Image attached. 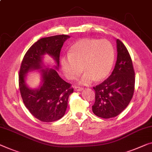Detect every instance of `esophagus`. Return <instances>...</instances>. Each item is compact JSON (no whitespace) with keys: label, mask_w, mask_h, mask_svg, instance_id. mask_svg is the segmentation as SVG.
<instances>
[{"label":"esophagus","mask_w":152,"mask_h":152,"mask_svg":"<svg viewBox=\"0 0 152 152\" xmlns=\"http://www.w3.org/2000/svg\"><path fill=\"white\" fill-rule=\"evenodd\" d=\"M83 90V88H81V87H75V91H82Z\"/></svg>","instance_id":"obj_1"}]
</instances>
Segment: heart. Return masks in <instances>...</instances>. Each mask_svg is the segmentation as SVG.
<instances>
[{"mask_svg": "<svg viewBox=\"0 0 152 152\" xmlns=\"http://www.w3.org/2000/svg\"><path fill=\"white\" fill-rule=\"evenodd\" d=\"M115 52L108 41L85 38L79 39L71 46L69 56L63 57L61 67L67 79L73 80L82 71L78 79L80 85H89L93 81L105 79L113 66Z\"/></svg>", "mask_w": 152, "mask_h": 152, "instance_id": "obj_1", "label": "heart"}]
</instances>
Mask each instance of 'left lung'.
<instances>
[{"label":"left lung","mask_w":152,"mask_h":152,"mask_svg":"<svg viewBox=\"0 0 152 152\" xmlns=\"http://www.w3.org/2000/svg\"><path fill=\"white\" fill-rule=\"evenodd\" d=\"M117 61L113 72L105 81L93 88L95 102L92 111L100 118L109 119L118 115L126 108L134 90V71L126 48L119 39Z\"/></svg>","instance_id":"1"}]
</instances>
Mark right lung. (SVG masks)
<instances>
[{"mask_svg": "<svg viewBox=\"0 0 152 152\" xmlns=\"http://www.w3.org/2000/svg\"><path fill=\"white\" fill-rule=\"evenodd\" d=\"M69 37L61 34L39 39L27 51L21 64V96L30 113L41 122H52L62 118L66 110L69 95L73 92L71 84L63 80L55 70L59 69L62 47ZM45 54L55 60V69L44 65L42 60ZM32 70H39L42 76L41 84L34 89L29 88L25 82L27 73Z\"/></svg>", "mask_w": 152, "mask_h": 152, "instance_id": "obj_1", "label": "right lung"}]
</instances>
